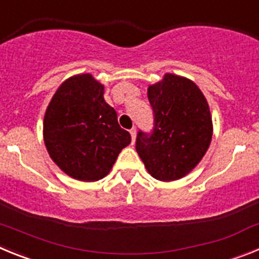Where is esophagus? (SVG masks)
Wrapping results in <instances>:
<instances>
[{"mask_svg":"<svg viewBox=\"0 0 259 259\" xmlns=\"http://www.w3.org/2000/svg\"><path fill=\"white\" fill-rule=\"evenodd\" d=\"M130 134H131V137H132V144L135 143V139H136V128H131L130 130Z\"/></svg>","mask_w":259,"mask_h":259,"instance_id":"obj_1","label":"esophagus"}]
</instances>
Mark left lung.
Listing matches in <instances>:
<instances>
[{
  "mask_svg": "<svg viewBox=\"0 0 259 259\" xmlns=\"http://www.w3.org/2000/svg\"><path fill=\"white\" fill-rule=\"evenodd\" d=\"M148 98L154 128L137 134V154L154 179H182L200 163L211 143L209 104L192 80L174 74L149 85Z\"/></svg>",
  "mask_w": 259,
  "mask_h": 259,
  "instance_id": "left-lung-1",
  "label": "left lung"
}]
</instances>
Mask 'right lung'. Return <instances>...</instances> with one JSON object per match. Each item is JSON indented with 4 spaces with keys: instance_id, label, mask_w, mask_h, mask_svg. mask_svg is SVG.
I'll return each mask as SVG.
<instances>
[{
    "instance_id": "right-lung-1",
    "label": "right lung",
    "mask_w": 259,
    "mask_h": 259,
    "mask_svg": "<svg viewBox=\"0 0 259 259\" xmlns=\"http://www.w3.org/2000/svg\"><path fill=\"white\" fill-rule=\"evenodd\" d=\"M44 141L63 172L96 182L110 172L131 135L105 102L104 85L91 74H81L68 77L53 96L44 116Z\"/></svg>"
}]
</instances>
